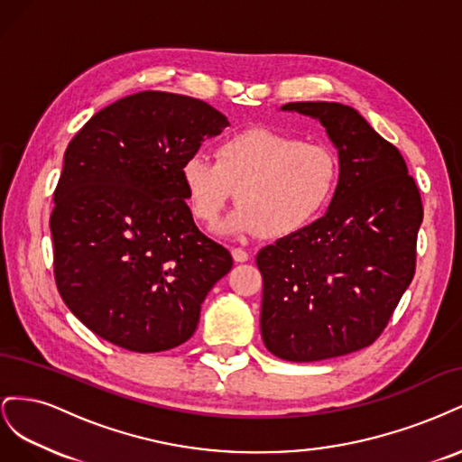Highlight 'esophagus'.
<instances>
[{"label": "esophagus", "mask_w": 462, "mask_h": 462, "mask_svg": "<svg viewBox=\"0 0 462 462\" xmlns=\"http://www.w3.org/2000/svg\"><path fill=\"white\" fill-rule=\"evenodd\" d=\"M231 256H233V260L236 263H243V262L248 260V253H246V250H243V248H233L231 250Z\"/></svg>", "instance_id": "1"}]
</instances>
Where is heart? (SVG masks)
I'll use <instances>...</instances> for the list:
<instances>
[{
	"label": "heart",
	"instance_id": "obj_1",
	"mask_svg": "<svg viewBox=\"0 0 462 462\" xmlns=\"http://www.w3.org/2000/svg\"><path fill=\"white\" fill-rule=\"evenodd\" d=\"M179 173L190 212L202 226H216L235 190L241 206L223 231L283 239L324 212L337 187L339 167L324 144L248 129L217 143L214 162L202 153L185 158Z\"/></svg>",
	"mask_w": 462,
	"mask_h": 462
}]
</instances>
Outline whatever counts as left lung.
Wrapping results in <instances>:
<instances>
[{
    "label": "left lung",
    "mask_w": 462,
    "mask_h": 462,
    "mask_svg": "<svg viewBox=\"0 0 462 462\" xmlns=\"http://www.w3.org/2000/svg\"><path fill=\"white\" fill-rule=\"evenodd\" d=\"M318 119L337 150L339 180L328 212L263 246L260 329L289 362L343 356L372 345L412 282L420 192L401 152L351 106L291 102Z\"/></svg>",
    "instance_id": "1"
}]
</instances>
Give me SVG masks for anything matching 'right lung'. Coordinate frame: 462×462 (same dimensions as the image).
<instances>
[{
  "instance_id": "add662e5",
  "label": "right lung",
  "mask_w": 462,
  "mask_h": 462,
  "mask_svg": "<svg viewBox=\"0 0 462 462\" xmlns=\"http://www.w3.org/2000/svg\"><path fill=\"white\" fill-rule=\"evenodd\" d=\"M227 125L197 97L146 90L97 111L69 143L50 219L55 283L102 339L160 353L197 331L233 258L194 226L179 171Z\"/></svg>"
}]
</instances>
